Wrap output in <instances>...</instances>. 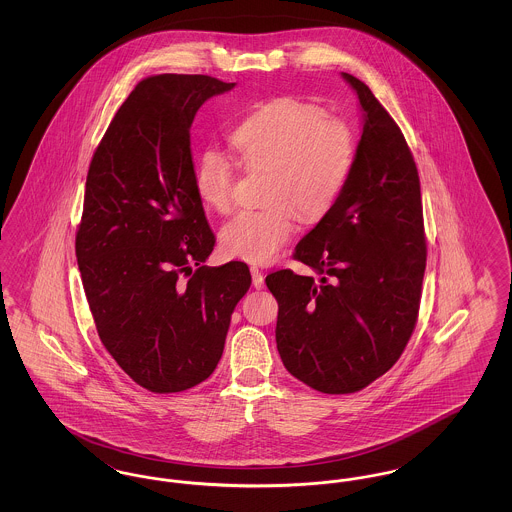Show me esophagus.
Listing matches in <instances>:
<instances>
[{
	"instance_id": "1",
	"label": "esophagus",
	"mask_w": 512,
	"mask_h": 512,
	"mask_svg": "<svg viewBox=\"0 0 512 512\" xmlns=\"http://www.w3.org/2000/svg\"><path fill=\"white\" fill-rule=\"evenodd\" d=\"M251 270V278H253V286L257 288V290H261L263 286H265V276H263V272L259 270L257 267L249 268Z\"/></svg>"
}]
</instances>
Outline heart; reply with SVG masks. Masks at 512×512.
Returning <instances> with one entry per match:
<instances>
[{"instance_id":"obj_1","label":"heart","mask_w":512,"mask_h":512,"mask_svg":"<svg viewBox=\"0 0 512 512\" xmlns=\"http://www.w3.org/2000/svg\"><path fill=\"white\" fill-rule=\"evenodd\" d=\"M247 171L267 169L263 209H244L220 230L226 255L263 265L290 242L295 215L324 217L351 174L355 138L351 128L324 111L292 98L274 99L251 113L230 134ZM234 167L220 153L209 151L195 171V194L213 211L232 205Z\"/></svg>"}]
</instances>
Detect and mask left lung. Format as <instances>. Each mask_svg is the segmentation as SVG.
<instances>
[{"instance_id":"1","label":"left lung","mask_w":512,"mask_h":512,"mask_svg":"<svg viewBox=\"0 0 512 512\" xmlns=\"http://www.w3.org/2000/svg\"><path fill=\"white\" fill-rule=\"evenodd\" d=\"M357 92L363 134L332 209L268 274L278 301L276 345L288 372L322 393H355L386 374L411 340L426 268L420 180L405 136L370 88Z\"/></svg>"}]
</instances>
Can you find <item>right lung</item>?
<instances>
[{
	"label": "right lung",
	"mask_w": 512,
	"mask_h": 512,
	"mask_svg": "<svg viewBox=\"0 0 512 512\" xmlns=\"http://www.w3.org/2000/svg\"><path fill=\"white\" fill-rule=\"evenodd\" d=\"M207 74H157L122 103L92 157L76 259L99 340L153 393L190 390L219 365L242 261L207 267L215 234L195 194L190 128L232 90Z\"/></svg>",
	"instance_id": "1"
}]
</instances>
